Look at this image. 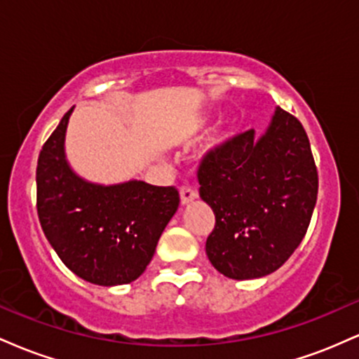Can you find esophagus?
<instances>
[{"label": "esophagus", "mask_w": 359, "mask_h": 359, "mask_svg": "<svg viewBox=\"0 0 359 359\" xmlns=\"http://www.w3.org/2000/svg\"><path fill=\"white\" fill-rule=\"evenodd\" d=\"M179 192H180V203H182L184 205L191 204L192 201L197 199V192L191 187H180Z\"/></svg>", "instance_id": "obj_1"}]
</instances>
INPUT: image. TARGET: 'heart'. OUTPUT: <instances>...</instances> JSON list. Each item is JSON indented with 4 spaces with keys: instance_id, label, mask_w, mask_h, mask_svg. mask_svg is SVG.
<instances>
[{
    "instance_id": "obj_1",
    "label": "heart",
    "mask_w": 359,
    "mask_h": 359,
    "mask_svg": "<svg viewBox=\"0 0 359 359\" xmlns=\"http://www.w3.org/2000/svg\"><path fill=\"white\" fill-rule=\"evenodd\" d=\"M226 133H228V128H226V125H217L214 128L211 137L208 138V143H205L204 154H211V151L216 150V148H219L221 143L224 142Z\"/></svg>"
}]
</instances>
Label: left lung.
Instances as JSON below:
<instances>
[{
    "label": "left lung",
    "mask_w": 359,
    "mask_h": 359,
    "mask_svg": "<svg viewBox=\"0 0 359 359\" xmlns=\"http://www.w3.org/2000/svg\"><path fill=\"white\" fill-rule=\"evenodd\" d=\"M199 196L216 226L205 241L212 266L233 280L273 273L306 236L317 199V168L297 118L275 108L259 137L238 135L199 168Z\"/></svg>",
    "instance_id": "1"
}]
</instances>
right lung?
Listing matches in <instances>:
<instances>
[{
	"mask_svg": "<svg viewBox=\"0 0 359 359\" xmlns=\"http://www.w3.org/2000/svg\"><path fill=\"white\" fill-rule=\"evenodd\" d=\"M72 111L64 114L39 156L40 224L62 263L77 277L101 287L125 285L154 258L179 208V192L137 179L106 185L81 177L65 155Z\"/></svg>",
	"mask_w": 359,
	"mask_h": 359,
	"instance_id": "right-lung-1",
	"label": "right lung"
}]
</instances>
